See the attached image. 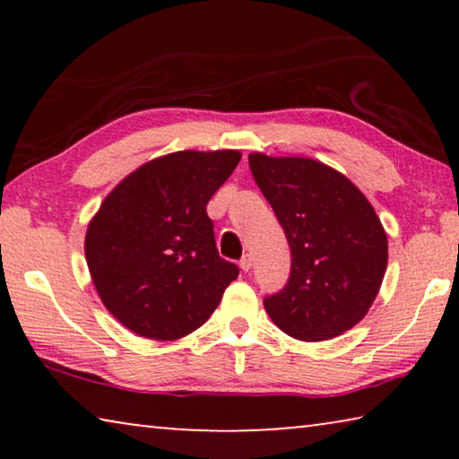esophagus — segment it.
<instances>
[{
	"label": "esophagus",
	"mask_w": 459,
	"mask_h": 459,
	"mask_svg": "<svg viewBox=\"0 0 459 459\" xmlns=\"http://www.w3.org/2000/svg\"><path fill=\"white\" fill-rule=\"evenodd\" d=\"M238 267L243 269V271H248L253 267V259H251V255H243V259L238 261Z\"/></svg>",
	"instance_id": "34e87169"
}]
</instances>
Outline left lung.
<instances>
[{
    "instance_id": "1",
    "label": "left lung",
    "mask_w": 459,
    "mask_h": 459,
    "mask_svg": "<svg viewBox=\"0 0 459 459\" xmlns=\"http://www.w3.org/2000/svg\"><path fill=\"white\" fill-rule=\"evenodd\" d=\"M248 168L291 248L290 279L263 299L287 336L332 340L359 324L383 283L388 243L367 196L309 158L248 155Z\"/></svg>"
}]
</instances>
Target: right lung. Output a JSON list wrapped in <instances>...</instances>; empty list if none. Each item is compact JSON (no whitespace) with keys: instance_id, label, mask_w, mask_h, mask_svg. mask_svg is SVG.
I'll use <instances>...</instances> for the list:
<instances>
[{"instance_id":"1","label":"right lung","mask_w":459,"mask_h":459,"mask_svg":"<svg viewBox=\"0 0 459 459\" xmlns=\"http://www.w3.org/2000/svg\"><path fill=\"white\" fill-rule=\"evenodd\" d=\"M240 152H176L115 186L89 222L92 283L117 320L150 340H178L204 324L238 277L214 240L206 204Z\"/></svg>"}]
</instances>
